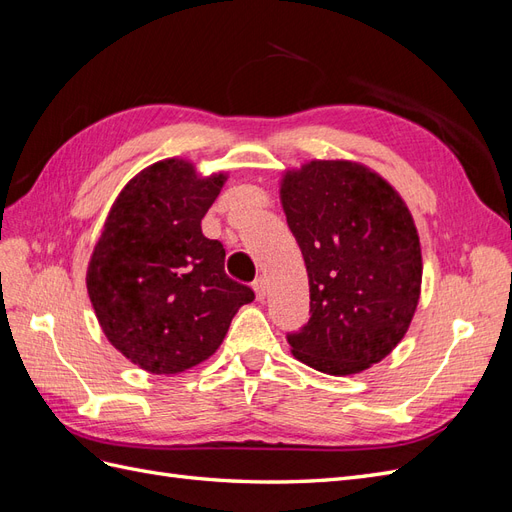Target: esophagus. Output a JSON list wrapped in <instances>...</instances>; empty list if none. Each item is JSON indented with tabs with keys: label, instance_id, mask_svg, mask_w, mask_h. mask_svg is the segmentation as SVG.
Segmentation results:
<instances>
[{
	"label": "esophagus",
	"instance_id": "34e87169",
	"mask_svg": "<svg viewBox=\"0 0 512 512\" xmlns=\"http://www.w3.org/2000/svg\"><path fill=\"white\" fill-rule=\"evenodd\" d=\"M254 292H256V299L262 301L267 297V282L265 277H258V280H254Z\"/></svg>",
	"mask_w": 512,
	"mask_h": 512
}]
</instances>
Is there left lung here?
<instances>
[{
  "label": "left lung",
  "instance_id": "1",
  "mask_svg": "<svg viewBox=\"0 0 512 512\" xmlns=\"http://www.w3.org/2000/svg\"><path fill=\"white\" fill-rule=\"evenodd\" d=\"M282 207L309 277V320L286 339L322 374H359L406 335L421 294V243L404 200L346 160L288 170Z\"/></svg>",
  "mask_w": 512,
  "mask_h": 512
}]
</instances>
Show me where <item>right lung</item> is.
Listing matches in <instances>:
<instances>
[{
	"instance_id": "right-lung-1",
	"label": "right lung",
	"mask_w": 512,
	"mask_h": 512,
	"mask_svg": "<svg viewBox=\"0 0 512 512\" xmlns=\"http://www.w3.org/2000/svg\"><path fill=\"white\" fill-rule=\"evenodd\" d=\"M224 173L198 177L185 160H162L121 190L87 269V292L104 335L151 374H179L220 348L254 290L224 271V245L200 220Z\"/></svg>"
}]
</instances>
